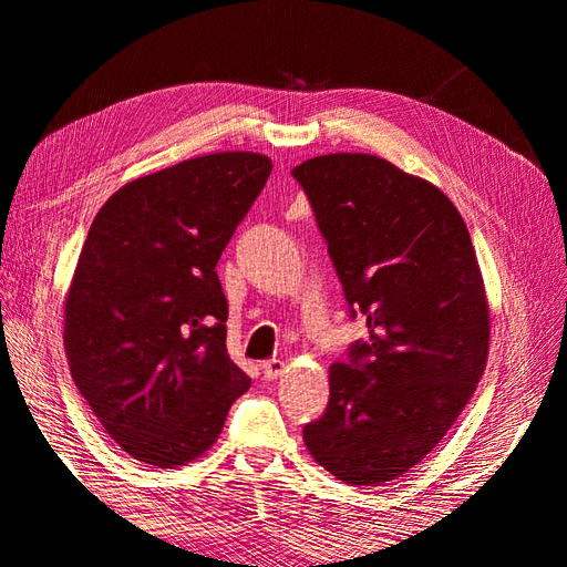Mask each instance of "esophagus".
I'll return each mask as SVG.
<instances>
[{"label": "esophagus", "mask_w": 567, "mask_h": 567, "mask_svg": "<svg viewBox=\"0 0 567 567\" xmlns=\"http://www.w3.org/2000/svg\"><path fill=\"white\" fill-rule=\"evenodd\" d=\"M284 369H286V364L281 362V359H269V362L262 364V375L267 381H274V379H279Z\"/></svg>", "instance_id": "esophagus-1"}]
</instances>
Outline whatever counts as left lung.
Returning <instances> with one entry per match:
<instances>
[{
    "label": "left lung",
    "instance_id": "obj_1",
    "mask_svg": "<svg viewBox=\"0 0 567 567\" xmlns=\"http://www.w3.org/2000/svg\"><path fill=\"white\" fill-rule=\"evenodd\" d=\"M346 290L367 319L331 398L302 437L354 487H379L431 454L473 398L489 350V305L466 221L440 188L369 153L293 167Z\"/></svg>",
    "mask_w": 567,
    "mask_h": 567
}]
</instances>
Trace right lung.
Segmentation results:
<instances>
[{
	"label": "right lung",
	"mask_w": 567,
	"mask_h": 567,
	"mask_svg": "<svg viewBox=\"0 0 567 567\" xmlns=\"http://www.w3.org/2000/svg\"><path fill=\"white\" fill-rule=\"evenodd\" d=\"M271 173L221 151L127 182L104 203L65 296L80 394L132 458L177 468L208 452L250 379L227 352L217 260Z\"/></svg>",
	"instance_id": "obj_1"
}]
</instances>
